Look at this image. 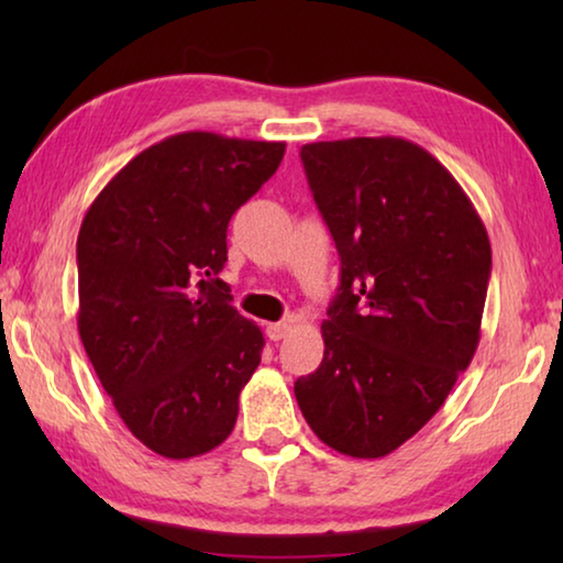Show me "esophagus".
<instances>
[{
  "mask_svg": "<svg viewBox=\"0 0 563 563\" xmlns=\"http://www.w3.org/2000/svg\"><path fill=\"white\" fill-rule=\"evenodd\" d=\"M288 330H290L288 322H271V325L265 328V335H268V340L278 342V340H283L285 335H288Z\"/></svg>",
  "mask_w": 563,
  "mask_h": 563,
  "instance_id": "1",
  "label": "esophagus"
}]
</instances>
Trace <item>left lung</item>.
<instances>
[{
    "label": "left lung",
    "mask_w": 563,
    "mask_h": 563,
    "mask_svg": "<svg viewBox=\"0 0 563 563\" xmlns=\"http://www.w3.org/2000/svg\"><path fill=\"white\" fill-rule=\"evenodd\" d=\"M300 158L338 245L340 288L320 367L295 383V399L332 450L379 460L430 422L470 367L489 235L450 170L412 141H318Z\"/></svg>",
    "instance_id": "8db88e82"
}]
</instances>
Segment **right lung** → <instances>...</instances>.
Segmentation results:
<instances>
[{
  "instance_id": "obj_1",
  "label": "right lung",
  "mask_w": 563,
  "mask_h": 563,
  "mask_svg": "<svg viewBox=\"0 0 563 563\" xmlns=\"http://www.w3.org/2000/svg\"><path fill=\"white\" fill-rule=\"evenodd\" d=\"M283 141L184 131L93 198L76 241L79 335L123 424L166 460L228 440L263 332L216 278L231 216L280 166Z\"/></svg>"
}]
</instances>
